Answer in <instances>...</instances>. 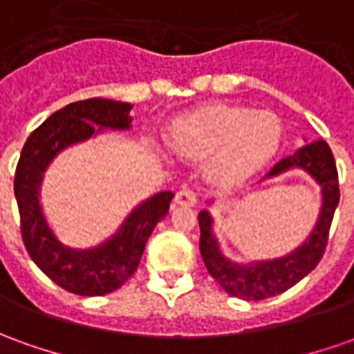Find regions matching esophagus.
Wrapping results in <instances>:
<instances>
[{"label": "esophagus", "instance_id": "1", "mask_svg": "<svg viewBox=\"0 0 354 354\" xmlns=\"http://www.w3.org/2000/svg\"><path fill=\"white\" fill-rule=\"evenodd\" d=\"M196 192L189 191V189H183L175 194V204L177 206H194L196 204Z\"/></svg>", "mask_w": 354, "mask_h": 354}]
</instances>
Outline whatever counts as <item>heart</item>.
Here are the masks:
<instances>
[{"mask_svg": "<svg viewBox=\"0 0 354 354\" xmlns=\"http://www.w3.org/2000/svg\"><path fill=\"white\" fill-rule=\"evenodd\" d=\"M167 138L183 158H206L208 181L235 187L274 160L283 140V125L272 111L214 104L175 119Z\"/></svg>", "mask_w": 354, "mask_h": 354, "instance_id": "heart-1", "label": "heart"}]
</instances>
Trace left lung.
Returning a JSON list of instances; mask_svg holds the SVG:
<instances>
[{
    "instance_id": "8db88e82",
    "label": "left lung",
    "mask_w": 354,
    "mask_h": 354,
    "mask_svg": "<svg viewBox=\"0 0 354 354\" xmlns=\"http://www.w3.org/2000/svg\"><path fill=\"white\" fill-rule=\"evenodd\" d=\"M291 169H301L320 185L322 206L316 225L312 227L308 237L289 254L272 258V260H252L248 264L235 262L223 254V250L219 247L218 237L214 235L212 214L208 209H202L198 214L202 260L208 268L209 275L231 297H237L243 301H262V299L283 293L310 274L324 256L331 219L339 204L337 167H335L330 146L324 140L304 145L293 156L275 163L264 179H274L277 175H283Z\"/></svg>"
}]
</instances>
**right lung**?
I'll list each match as a JSON object with an SVG mask.
<instances>
[{"instance_id": "obj_1", "label": "right lung", "mask_w": 354, "mask_h": 354, "mask_svg": "<svg viewBox=\"0 0 354 354\" xmlns=\"http://www.w3.org/2000/svg\"><path fill=\"white\" fill-rule=\"evenodd\" d=\"M133 106L127 102L90 98L51 113L26 138L15 173V196L21 214L24 247L51 281L82 297H100L119 289L140 264L146 243L158 221L169 212L171 191L140 202L115 233L98 247L63 245L50 227L40 204L44 171L65 148L80 145L102 131L131 129Z\"/></svg>"}]
</instances>
